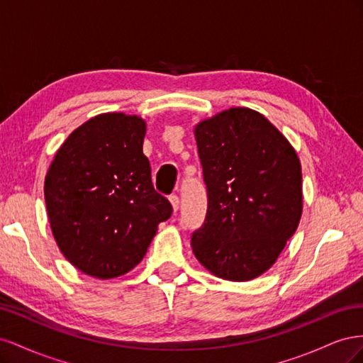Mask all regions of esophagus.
I'll list each match as a JSON object with an SVG mask.
<instances>
[{
    "label": "esophagus",
    "instance_id": "esophagus-1",
    "mask_svg": "<svg viewBox=\"0 0 363 363\" xmlns=\"http://www.w3.org/2000/svg\"><path fill=\"white\" fill-rule=\"evenodd\" d=\"M169 201H171V204H172V208H174V212H177L179 211V206H180V199L177 195H171L169 196Z\"/></svg>",
    "mask_w": 363,
    "mask_h": 363
}]
</instances>
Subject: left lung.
Returning a JSON list of instances; mask_svg holds the SVG:
<instances>
[{"mask_svg": "<svg viewBox=\"0 0 363 363\" xmlns=\"http://www.w3.org/2000/svg\"><path fill=\"white\" fill-rule=\"evenodd\" d=\"M195 139L207 213L192 233L194 255L216 277L256 279L272 267L298 227V156L265 116L247 107L201 121Z\"/></svg>", "mask_w": 363, "mask_h": 363, "instance_id": "obj_1", "label": "left lung"}]
</instances>
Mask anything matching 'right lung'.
I'll use <instances>...</instances> for the list:
<instances>
[{
	"label": "right lung",
	"instance_id": "add662e5",
	"mask_svg": "<svg viewBox=\"0 0 363 363\" xmlns=\"http://www.w3.org/2000/svg\"><path fill=\"white\" fill-rule=\"evenodd\" d=\"M145 131L139 116L98 115L72 131L47 172L54 239L87 276L113 279L133 269L172 213L151 182Z\"/></svg>",
	"mask_w": 363,
	"mask_h": 363
}]
</instances>
